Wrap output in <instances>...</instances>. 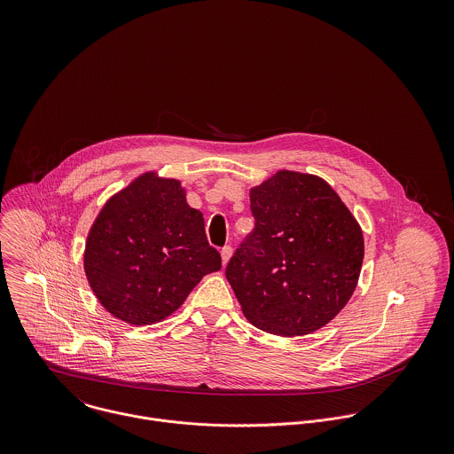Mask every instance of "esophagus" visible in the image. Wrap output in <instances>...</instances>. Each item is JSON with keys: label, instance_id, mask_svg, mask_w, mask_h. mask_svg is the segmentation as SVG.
<instances>
[{"label": "esophagus", "instance_id": "1", "mask_svg": "<svg viewBox=\"0 0 454 454\" xmlns=\"http://www.w3.org/2000/svg\"><path fill=\"white\" fill-rule=\"evenodd\" d=\"M220 255H222V263L227 265V262L232 257V247H223L222 252H220Z\"/></svg>", "mask_w": 454, "mask_h": 454}]
</instances>
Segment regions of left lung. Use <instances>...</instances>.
Segmentation results:
<instances>
[{
  "instance_id": "1",
  "label": "left lung",
  "mask_w": 454,
  "mask_h": 454,
  "mask_svg": "<svg viewBox=\"0 0 454 454\" xmlns=\"http://www.w3.org/2000/svg\"><path fill=\"white\" fill-rule=\"evenodd\" d=\"M250 207L255 229L225 269L245 317L281 337L322 328L356 288L358 222L325 180L295 171L254 187Z\"/></svg>"
}]
</instances>
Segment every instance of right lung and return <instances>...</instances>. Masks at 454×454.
<instances>
[{"label": "right lung", "instance_id": "right-lung-1", "mask_svg": "<svg viewBox=\"0 0 454 454\" xmlns=\"http://www.w3.org/2000/svg\"><path fill=\"white\" fill-rule=\"evenodd\" d=\"M83 267L106 311L152 325L175 313L206 274L220 270L222 259L180 182L145 173L103 206Z\"/></svg>", "mask_w": 454, "mask_h": 454}]
</instances>
